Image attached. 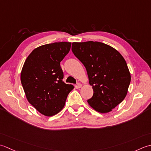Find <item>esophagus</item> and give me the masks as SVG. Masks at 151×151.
I'll return each instance as SVG.
<instances>
[{
  "instance_id": "obj_1",
  "label": "esophagus",
  "mask_w": 151,
  "mask_h": 151,
  "mask_svg": "<svg viewBox=\"0 0 151 151\" xmlns=\"http://www.w3.org/2000/svg\"><path fill=\"white\" fill-rule=\"evenodd\" d=\"M77 87H78V88H81V87H82V85L80 83H77Z\"/></svg>"
}]
</instances>
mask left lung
I'll return each mask as SVG.
<instances>
[{
    "instance_id": "left-lung-1",
    "label": "left lung",
    "mask_w": 151,
    "mask_h": 151,
    "mask_svg": "<svg viewBox=\"0 0 151 151\" xmlns=\"http://www.w3.org/2000/svg\"><path fill=\"white\" fill-rule=\"evenodd\" d=\"M72 51L85 66L93 86L88 104L98 112H110L124 99L130 83L124 58L115 49L98 42H73Z\"/></svg>"
}]
</instances>
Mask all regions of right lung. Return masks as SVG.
<instances>
[{
  "mask_svg": "<svg viewBox=\"0 0 151 151\" xmlns=\"http://www.w3.org/2000/svg\"><path fill=\"white\" fill-rule=\"evenodd\" d=\"M72 43L61 42L35 49L24 62L21 81L29 102L42 115L57 114L64 106L72 85L63 81L60 63L69 53Z\"/></svg>",
  "mask_w": 151,
  "mask_h": 151,
  "instance_id": "add662e5",
  "label": "right lung"
}]
</instances>
